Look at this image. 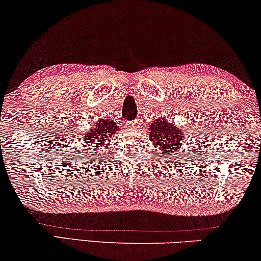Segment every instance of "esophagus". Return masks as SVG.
I'll return each instance as SVG.
<instances>
[{
    "label": "esophagus",
    "mask_w": 261,
    "mask_h": 261,
    "mask_svg": "<svg viewBox=\"0 0 261 261\" xmlns=\"http://www.w3.org/2000/svg\"><path fill=\"white\" fill-rule=\"evenodd\" d=\"M139 120H133V121H129V122H128V126H129L130 128H137V127H139Z\"/></svg>",
    "instance_id": "obj_1"
}]
</instances>
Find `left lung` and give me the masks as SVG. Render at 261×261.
I'll return each mask as SVG.
<instances>
[{
  "mask_svg": "<svg viewBox=\"0 0 261 261\" xmlns=\"http://www.w3.org/2000/svg\"><path fill=\"white\" fill-rule=\"evenodd\" d=\"M148 133L149 140L155 144L154 148L159 146L160 153L164 155H170L176 149H179L184 139V132L180 130L176 124L170 123L164 117L153 121L149 126Z\"/></svg>",
  "mask_w": 261,
  "mask_h": 261,
  "instance_id": "obj_1",
  "label": "left lung"
}]
</instances>
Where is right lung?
Masks as SVG:
<instances>
[{
  "instance_id": "obj_1",
  "label": "right lung",
  "mask_w": 261,
  "mask_h": 261,
  "mask_svg": "<svg viewBox=\"0 0 261 261\" xmlns=\"http://www.w3.org/2000/svg\"><path fill=\"white\" fill-rule=\"evenodd\" d=\"M117 130H119V124L116 122H114L113 120H106L99 117V119H97L95 127H92L90 130L85 132L82 144H83L84 147H91V152L94 149L96 152H98V148L102 142L107 144L109 138L114 137V134Z\"/></svg>"
}]
</instances>
